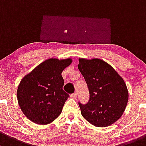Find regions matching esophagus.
Masks as SVG:
<instances>
[{"label": "esophagus", "instance_id": "esophagus-1", "mask_svg": "<svg viewBox=\"0 0 146 146\" xmlns=\"http://www.w3.org/2000/svg\"><path fill=\"white\" fill-rule=\"evenodd\" d=\"M77 96H78V94L76 92L71 94H70V97L73 98V99H76V98H77Z\"/></svg>", "mask_w": 146, "mask_h": 146}]
</instances>
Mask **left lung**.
I'll list each match as a JSON object with an SVG mask.
<instances>
[{
  "label": "left lung",
  "mask_w": 146,
  "mask_h": 146,
  "mask_svg": "<svg viewBox=\"0 0 146 146\" xmlns=\"http://www.w3.org/2000/svg\"><path fill=\"white\" fill-rule=\"evenodd\" d=\"M78 67L90 92L85 104L78 103L82 115L96 127H107L123 114L129 99L123 79L114 68L99 59H80Z\"/></svg>",
  "instance_id": "8db88e82"
}]
</instances>
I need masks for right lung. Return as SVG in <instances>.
Masks as SVG:
<instances>
[{
	"instance_id": "add662e5",
	"label": "right lung",
	"mask_w": 146,
	"mask_h": 146,
	"mask_svg": "<svg viewBox=\"0 0 146 146\" xmlns=\"http://www.w3.org/2000/svg\"><path fill=\"white\" fill-rule=\"evenodd\" d=\"M70 59H47L24 77L17 89V100L24 114L32 122L47 125L61 114L69 94L64 91L61 73Z\"/></svg>"
}]
</instances>
